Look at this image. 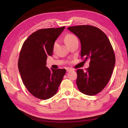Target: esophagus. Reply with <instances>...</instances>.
I'll return each mask as SVG.
<instances>
[{
    "mask_svg": "<svg viewBox=\"0 0 128 128\" xmlns=\"http://www.w3.org/2000/svg\"><path fill=\"white\" fill-rule=\"evenodd\" d=\"M72 70L71 68H66V71L67 72H68L69 71H70Z\"/></svg>",
    "mask_w": 128,
    "mask_h": 128,
    "instance_id": "1",
    "label": "esophagus"
}]
</instances>
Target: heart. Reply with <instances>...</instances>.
Masks as SVG:
<instances>
[{"label": "heart", "mask_w": 128, "mask_h": 128, "mask_svg": "<svg viewBox=\"0 0 128 128\" xmlns=\"http://www.w3.org/2000/svg\"><path fill=\"white\" fill-rule=\"evenodd\" d=\"M64 40L66 44L68 45L69 44H70L71 43H72V42H75L76 40H77V38L75 34H68L66 35L64 38ZM57 46H58V41L56 40L54 42L53 46V50L54 51H55L56 50Z\"/></svg>", "instance_id": "obj_1"}]
</instances>
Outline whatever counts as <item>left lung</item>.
I'll return each instance as SVG.
<instances>
[{
  "label": "left lung",
  "mask_w": 128,
  "mask_h": 128,
  "mask_svg": "<svg viewBox=\"0 0 128 128\" xmlns=\"http://www.w3.org/2000/svg\"><path fill=\"white\" fill-rule=\"evenodd\" d=\"M67 29L79 38L81 58L90 60V66L86 71L77 70V87L85 94H96L107 86L114 68L113 47L106 34L96 26L82 25L69 26Z\"/></svg>",
  "instance_id": "obj_1"
}]
</instances>
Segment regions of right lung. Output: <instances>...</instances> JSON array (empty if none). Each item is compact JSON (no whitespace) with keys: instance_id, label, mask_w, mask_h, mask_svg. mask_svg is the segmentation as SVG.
Segmentation results:
<instances>
[{"instance_id":"obj_1","label":"right lung","mask_w":128,"mask_h":128,"mask_svg":"<svg viewBox=\"0 0 128 128\" xmlns=\"http://www.w3.org/2000/svg\"><path fill=\"white\" fill-rule=\"evenodd\" d=\"M65 26L40 29L25 40L21 48L18 68L23 83L35 97L48 99L54 96L66 70L46 66L48 56L53 54L54 42Z\"/></svg>"}]
</instances>
